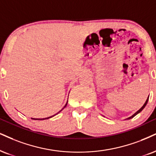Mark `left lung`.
<instances>
[{"label":"left lung","instance_id":"1","mask_svg":"<svg viewBox=\"0 0 156 156\" xmlns=\"http://www.w3.org/2000/svg\"><path fill=\"white\" fill-rule=\"evenodd\" d=\"M148 98H149V96H148V98H147V100H146L145 103H144V105H143V106H142V108H140V109H139V110H138V111H137V112H136L135 113H134V114H133V115H132V116L129 117V118H127V119H130L133 118V117H134V116H136V115H137V114H138V113H139L140 112H141V111L143 110V108H145V105H147V101H148Z\"/></svg>","mask_w":156,"mask_h":156}]
</instances>
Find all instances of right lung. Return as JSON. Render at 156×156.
<instances>
[{
    "label": "right lung",
    "mask_w": 156,
    "mask_h": 156,
    "mask_svg": "<svg viewBox=\"0 0 156 156\" xmlns=\"http://www.w3.org/2000/svg\"><path fill=\"white\" fill-rule=\"evenodd\" d=\"M67 103H68V101H67ZM67 103H66V105H64V107H63V108H62V109H61V110L60 111H59V112H58V113H56V114H58V113H60V112H61V111H62V110H63V108H64L66 106V105H67ZM56 114L53 115V116H50V117H47V118H45V119H35V120H45V119H50V118H52V117H53V116H55V115H56Z\"/></svg>",
    "instance_id": "1"
}]
</instances>
